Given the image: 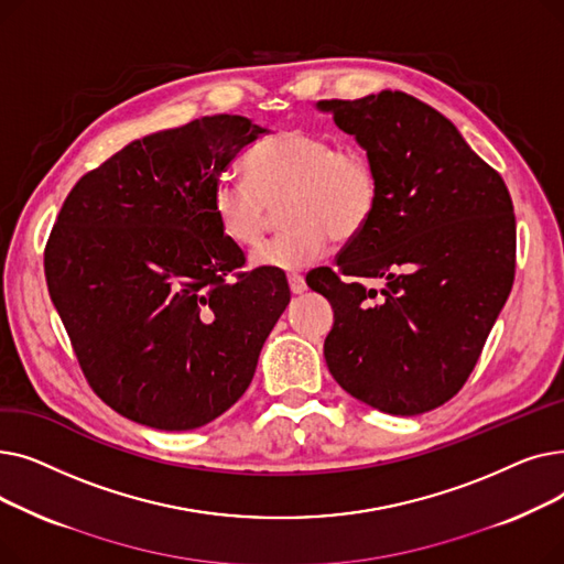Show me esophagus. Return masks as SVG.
<instances>
[{
	"mask_svg": "<svg viewBox=\"0 0 564 564\" xmlns=\"http://www.w3.org/2000/svg\"><path fill=\"white\" fill-rule=\"evenodd\" d=\"M288 283H290L292 294H302V292H306V281H304V276H302V274H290V276H288Z\"/></svg>",
	"mask_w": 564,
	"mask_h": 564,
	"instance_id": "obj_1",
	"label": "esophagus"
}]
</instances>
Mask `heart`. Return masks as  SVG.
Instances as JSON below:
<instances>
[{
	"mask_svg": "<svg viewBox=\"0 0 564 564\" xmlns=\"http://www.w3.org/2000/svg\"><path fill=\"white\" fill-rule=\"evenodd\" d=\"M247 169L249 175H217L213 213L230 242L256 249L283 205L290 226L253 256L258 267L300 270L327 253L334 237H359L379 207L381 183L370 155L327 134L279 130L251 148Z\"/></svg>",
	"mask_w": 564,
	"mask_h": 564,
	"instance_id": "b5f03b06",
	"label": "heart"
}]
</instances>
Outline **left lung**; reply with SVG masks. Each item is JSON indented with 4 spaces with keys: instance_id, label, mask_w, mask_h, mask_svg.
Here are the masks:
<instances>
[{
    "instance_id": "8db88e82",
    "label": "left lung",
    "mask_w": 564,
    "mask_h": 564,
    "mask_svg": "<svg viewBox=\"0 0 564 564\" xmlns=\"http://www.w3.org/2000/svg\"><path fill=\"white\" fill-rule=\"evenodd\" d=\"M377 166L368 228L306 283L334 306L324 359L340 387L393 416L455 398L506 306L517 221L496 169L446 116L402 91L322 100ZM387 278L377 295L362 281Z\"/></svg>"
}]
</instances>
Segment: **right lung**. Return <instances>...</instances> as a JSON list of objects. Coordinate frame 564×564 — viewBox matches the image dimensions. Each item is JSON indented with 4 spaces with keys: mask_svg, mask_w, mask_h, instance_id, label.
<instances>
[{
    "mask_svg": "<svg viewBox=\"0 0 564 564\" xmlns=\"http://www.w3.org/2000/svg\"><path fill=\"white\" fill-rule=\"evenodd\" d=\"M264 130L203 116L148 134L84 173L45 245V279L94 393L166 432L230 409L290 302L285 274L245 272L213 185Z\"/></svg>",
    "mask_w": 564,
    "mask_h": 564,
    "instance_id": "add662e5",
    "label": "right lung"
}]
</instances>
